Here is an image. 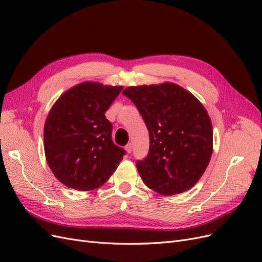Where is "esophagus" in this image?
I'll list each match as a JSON object with an SVG mask.
<instances>
[{
    "instance_id": "34e87169",
    "label": "esophagus",
    "mask_w": 262,
    "mask_h": 262,
    "mask_svg": "<svg viewBox=\"0 0 262 262\" xmlns=\"http://www.w3.org/2000/svg\"><path fill=\"white\" fill-rule=\"evenodd\" d=\"M125 150H126V152H127V153H132V150H133V146H132V143L126 144Z\"/></svg>"
}]
</instances>
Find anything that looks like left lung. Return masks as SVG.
Instances as JSON below:
<instances>
[{
    "mask_svg": "<svg viewBox=\"0 0 262 262\" xmlns=\"http://www.w3.org/2000/svg\"><path fill=\"white\" fill-rule=\"evenodd\" d=\"M146 123L150 149L136 166L146 186L162 195L195 186L212 154V125L194 95L170 82L129 86L122 93Z\"/></svg>",
    "mask_w": 262,
    "mask_h": 262,
    "instance_id": "obj_1",
    "label": "left lung"
}]
</instances>
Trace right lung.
I'll list each match as a JSON object with an SVG mask.
<instances>
[{
    "mask_svg": "<svg viewBox=\"0 0 262 262\" xmlns=\"http://www.w3.org/2000/svg\"><path fill=\"white\" fill-rule=\"evenodd\" d=\"M123 86L83 82L64 92L48 112L44 151L55 177L68 188L92 191L118 168L125 150L111 138L105 111Z\"/></svg>",
    "mask_w": 262,
    "mask_h": 262,
    "instance_id": "obj_1",
    "label": "right lung"
}]
</instances>
